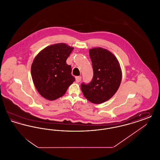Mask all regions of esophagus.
I'll return each instance as SVG.
<instances>
[{
	"label": "esophagus",
	"mask_w": 160,
	"mask_h": 160,
	"mask_svg": "<svg viewBox=\"0 0 160 160\" xmlns=\"http://www.w3.org/2000/svg\"><path fill=\"white\" fill-rule=\"evenodd\" d=\"M81 79H82L81 76L76 77V82H77V83L80 82L81 81Z\"/></svg>",
	"instance_id": "esophagus-1"
}]
</instances>
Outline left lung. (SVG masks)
<instances>
[{"instance_id":"left-lung-1","label":"left lung","mask_w":160,"mask_h":160,"mask_svg":"<svg viewBox=\"0 0 160 160\" xmlns=\"http://www.w3.org/2000/svg\"><path fill=\"white\" fill-rule=\"evenodd\" d=\"M89 52L93 77L91 83L81 84V89L86 99L98 104L110 99L118 90L122 70L116 56L107 49L93 48Z\"/></svg>"}]
</instances>
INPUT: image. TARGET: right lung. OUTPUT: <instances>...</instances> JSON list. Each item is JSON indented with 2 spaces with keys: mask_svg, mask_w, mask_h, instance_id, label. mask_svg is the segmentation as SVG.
<instances>
[{
  "mask_svg": "<svg viewBox=\"0 0 160 160\" xmlns=\"http://www.w3.org/2000/svg\"><path fill=\"white\" fill-rule=\"evenodd\" d=\"M74 47L65 43L47 46L35 56L31 66L33 84L44 98L55 100L62 97L75 80L67 59Z\"/></svg>",
  "mask_w": 160,
  "mask_h": 160,
  "instance_id": "right-lung-1",
  "label": "right lung"
}]
</instances>
